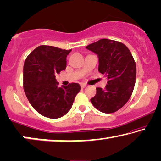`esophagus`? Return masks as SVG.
<instances>
[{
    "instance_id": "34e87169",
    "label": "esophagus",
    "mask_w": 161,
    "mask_h": 161,
    "mask_svg": "<svg viewBox=\"0 0 161 161\" xmlns=\"http://www.w3.org/2000/svg\"><path fill=\"white\" fill-rule=\"evenodd\" d=\"M86 86H87V85H86V84H84V83H81V84H80V87L82 88H86Z\"/></svg>"
}]
</instances>
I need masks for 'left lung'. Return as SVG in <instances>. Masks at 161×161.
Returning a JSON list of instances; mask_svg holds the SVG:
<instances>
[{
    "label": "left lung",
    "instance_id": "obj_1",
    "mask_svg": "<svg viewBox=\"0 0 161 161\" xmlns=\"http://www.w3.org/2000/svg\"><path fill=\"white\" fill-rule=\"evenodd\" d=\"M86 48L97 54L98 70L108 78L105 88H97L91 102L102 113H115L129 101L136 82V67L131 53L120 42L105 38Z\"/></svg>",
    "mask_w": 161,
    "mask_h": 161
}]
</instances>
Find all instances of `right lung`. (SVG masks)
<instances>
[{
    "label": "right lung",
    "instance_id": "1",
    "mask_svg": "<svg viewBox=\"0 0 161 161\" xmlns=\"http://www.w3.org/2000/svg\"><path fill=\"white\" fill-rule=\"evenodd\" d=\"M71 50L52 46H40L30 53L23 68V87L30 103L46 118H61L68 113L77 94L78 83L59 87L56 74L64 70Z\"/></svg>",
    "mask_w": 161,
    "mask_h": 161
}]
</instances>
